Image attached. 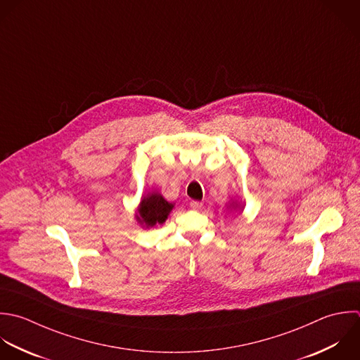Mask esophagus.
Here are the masks:
<instances>
[{
  "label": "esophagus",
  "mask_w": 360,
  "mask_h": 360,
  "mask_svg": "<svg viewBox=\"0 0 360 360\" xmlns=\"http://www.w3.org/2000/svg\"><path fill=\"white\" fill-rule=\"evenodd\" d=\"M189 206H191V209L198 210V209H200L203 205H202L200 202H198V200H191V202H189Z\"/></svg>",
  "instance_id": "34e87169"
}]
</instances>
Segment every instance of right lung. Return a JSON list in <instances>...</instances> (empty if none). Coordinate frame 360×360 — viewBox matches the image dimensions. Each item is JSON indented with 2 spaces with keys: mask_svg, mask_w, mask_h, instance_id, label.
Masks as SVG:
<instances>
[{
  "mask_svg": "<svg viewBox=\"0 0 360 360\" xmlns=\"http://www.w3.org/2000/svg\"><path fill=\"white\" fill-rule=\"evenodd\" d=\"M172 207H174V205L168 203L160 193H151L150 196H147L141 200L140 207H139L137 220H139V223L146 224L147 227L148 226L153 227L157 223L162 224L167 220Z\"/></svg>",
  "mask_w": 360,
  "mask_h": 360,
  "instance_id": "1",
  "label": "right lung"
}]
</instances>
